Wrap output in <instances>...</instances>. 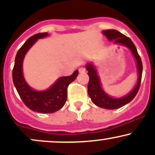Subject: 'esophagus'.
Instances as JSON below:
<instances>
[{
    "label": "esophagus",
    "mask_w": 155,
    "mask_h": 155,
    "mask_svg": "<svg viewBox=\"0 0 155 155\" xmlns=\"http://www.w3.org/2000/svg\"><path fill=\"white\" fill-rule=\"evenodd\" d=\"M85 71H86V68H85V67H80L79 68V71L80 73L84 72Z\"/></svg>",
    "instance_id": "34e87169"
}]
</instances>
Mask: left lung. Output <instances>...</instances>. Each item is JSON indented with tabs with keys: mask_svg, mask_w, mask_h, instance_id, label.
<instances>
[{
	"mask_svg": "<svg viewBox=\"0 0 155 155\" xmlns=\"http://www.w3.org/2000/svg\"><path fill=\"white\" fill-rule=\"evenodd\" d=\"M104 34L107 37L108 40H114V43L123 44L128 47L136 58L137 66H138V82L132 92L127 95L120 97V98H113V97L108 96L106 93H105V92L101 88L100 79L97 75L95 68L92 66V64H87V70L88 71L87 74L90 77L87 90L89 96L91 98L92 103L99 107L106 108V109H117V108H121L122 106L128 104L136 97L140 86L143 65H142L141 59L137 51L136 46L134 45L133 42L129 37H127L116 30H106V31H104Z\"/></svg>",
	"mask_w": 155,
	"mask_h": 155,
	"instance_id": "left-lung-1",
	"label": "left lung"
}]
</instances>
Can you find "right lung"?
<instances>
[{"label": "right lung", "mask_w": 155, "mask_h": 155, "mask_svg": "<svg viewBox=\"0 0 155 155\" xmlns=\"http://www.w3.org/2000/svg\"><path fill=\"white\" fill-rule=\"evenodd\" d=\"M47 35V33H39L26 41L17 51L12 71L14 84L23 103L32 111L44 114L53 113L63 107L67 100L68 87L79 74V71L76 70L72 75L60 77L45 91H35L28 86L22 74L23 59L27 51L37 39L44 38Z\"/></svg>", "instance_id": "add662e5"}]
</instances>
